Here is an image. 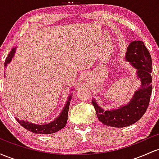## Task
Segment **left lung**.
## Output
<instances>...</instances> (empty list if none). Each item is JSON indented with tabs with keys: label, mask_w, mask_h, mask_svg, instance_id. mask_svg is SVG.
Here are the masks:
<instances>
[{
	"label": "left lung",
	"mask_w": 159,
	"mask_h": 159,
	"mask_svg": "<svg viewBox=\"0 0 159 159\" xmlns=\"http://www.w3.org/2000/svg\"><path fill=\"white\" fill-rule=\"evenodd\" d=\"M125 57L138 69V78L141 81V88L136 91L130 102L116 110L105 111L92 100L98 120L109 126L123 128L135 123L145 114L150 101L152 59L143 42H132L127 48Z\"/></svg>",
	"instance_id": "1"
}]
</instances>
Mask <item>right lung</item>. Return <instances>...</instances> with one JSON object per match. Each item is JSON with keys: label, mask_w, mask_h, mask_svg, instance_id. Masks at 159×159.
Listing matches in <instances>:
<instances>
[{"label": "right lung", "mask_w": 159, "mask_h": 159, "mask_svg": "<svg viewBox=\"0 0 159 159\" xmlns=\"http://www.w3.org/2000/svg\"><path fill=\"white\" fill-rule=\"evenodd\" d=\"M15 49L16 48H12L11 52L9 54L6 61H5V66H7V63H9L11 61L12 57L14 55V53H15ZM70 99L71 96H69V101L67 102V104L66 105L61 114L56 120H54L50 123L45 124V125H37V124L30 123L28 122H25L24 120H20L19 119H16V120L18 121V123H20L21 126H23L27 130L33 133H36V134H52V133H55L63 129L66 125Z\"/></svg>", "instance_id": "obj_1"}]
</instances>
